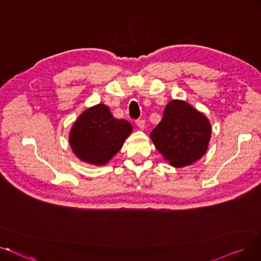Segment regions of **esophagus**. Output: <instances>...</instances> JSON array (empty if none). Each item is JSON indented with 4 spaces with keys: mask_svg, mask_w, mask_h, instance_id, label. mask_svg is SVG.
Listing matches in <instances>:
<instances>
[{
    "mask_svg": "<svg viewBox=\"0 0 261 261\" xmlns=\"http://www.w3.org/2000/svg\"><path fill=\"white\" fill-rule=\"evenodd\" d=\"M136 125L140 129H143L145 127V122H144V120H137Z\"/></svg>",
    "mask_w": 261,
    "mask_h": 261,
    "instance_id": "34e87169",
    "label": "esophagus"
}]
</instances>
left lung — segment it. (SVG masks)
Masks as SVG:
<instances>
[{"instance_id": "1", "label": "left lung", "mask_w": 261, "mask_h": 261, "mask_svg": "<svg viewBox=\"0 0 261 261\" xmlns=\"http://www.w3.org/2000/svg\"><path fill=\"white\" fill-rule=\"evenodd\" d=\"M212 127L204 114L181 99L170 100L150 137L165 161L175 168L200 160L209 147Z\"/></svg>"}]
</instances>
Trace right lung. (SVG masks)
Wrapping results in <instances>:
<instances>
[{
  "label": "right lung",
  "mask_w": 261,
  "mask_h": 261,
  "mask_svg": "<svg viewBox=\"0 0 261 261\" xmlns=\"http://www.w3.org/2000/svg\"><path fill=\"white\" fill-rule=\"evenodd\" d=\"M132 132L130 123L113 118L108 106L97 103L83 111L72 124L69 145L81 162L103 166L122 149Z\"/></svg>",
  "instance_id": "right-lung-1"
}]
</instances>
